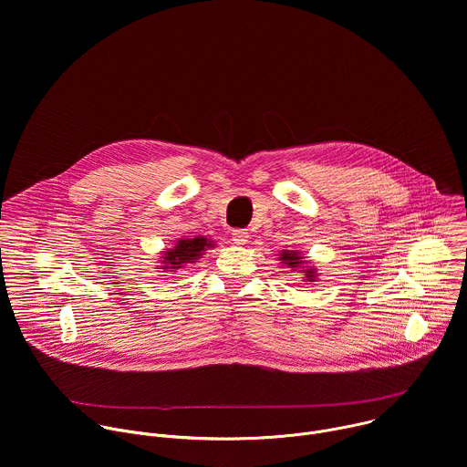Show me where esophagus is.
I'll return each instance as SVG.
<instances>
[{
    "mask_svg": "<svg viewBox=\"0 0 467 467\" xmlns=\"http://www.w3.org/2000/svg\"><path fill=\"white\" fill-rule=\"evenodd\" d=\"M233 240L236 245H244L249 242V233L245 229H234L233 231Z\"/></svg>",
    "mask_w": 467,
    "mask_h": 467,
    "instance_id": "obj_1",
    "label": "esophagus"
}]
</instances>
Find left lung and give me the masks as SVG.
<instances>
[{
	"label": "left lung",
	"instance_id": "left-lung-1",
	"mask_svg": "<svg viewBox=\"0 0 467 467\" xmlns=\"http://www.w3.org/2000/svg\"><path fill=\"white\" fill-rule=\"evenodd\" d=\"M281 260H285V264H288L290 268H297V265L301 264V256H297V253H294V251H283ZM305 275H306L308 281H314V272L312 270H306Z\"/></svg>",
	"mask_w": 467,
	"mask_h": 467
}]
</instances>
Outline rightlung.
Returning <instances> with one entry per match:
<instances>
[{
    "label": "right lung",
    "mask_w": 467,
    "mask_h": 467,
    "mask_svg": "<svg viewBox=\"0 0 467 467\" xmlns=\"http://www.w3.org/2000/svg\"><path fill=\"white\" fill-rule=\"evenodd\" d=\"M213 244L203 238V236H197V238H188V240H179L177 245L170 251H166V256L162 260V264H166L162 270H177L181 268L182 264H190L195 262L202 253L205 251V247H211Z\"/></svg>",
    "instance_id": "add662e5"
}]
</instances>
